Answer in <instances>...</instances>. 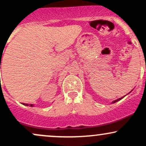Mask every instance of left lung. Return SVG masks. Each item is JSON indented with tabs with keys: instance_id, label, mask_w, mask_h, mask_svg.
Wrapping results in <instances>:
<instances>
[{
	"instance_id": "8db88e82",
	"label": "left lung",
	"mask_w": 146,
	"mask_h": 146,
	"mask_svg": "<svg viewBox=\"0 0 146 146\" xmlns=\"http://www.w3.org/2000/svg\"><path fill=\"white\" fill-rule=\"evenodd\" d=\"M132 91V90H131V91H130V93H131V92ZM129 93H128V94H127V95H128L129 94ZM125 96H123V97H122V98H119V99H117V100H114V101L113 102H112V104H114V103H115V102H118V101H119V100H121V99H123V98H124V97Z\"/></svg>"
}]
</instances>
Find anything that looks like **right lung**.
<instances>
[{
    "label": "right lung",
    "instance_id": "right-lung-1",
    "mask_svg": "<svg viewBox=\"0 0 146 146\" xmlns=\"http://www.w3.org/2000/svg\"><path fill=\"white\" fill-rule=\"evenodd\" d=\"M0 68H1V65H0ZM23 105H25V106H31V107H33L34 106V104H23Z\"/></svg>",
    "mask_w": 146,
    "mask_h": 146
}]
</instances>
